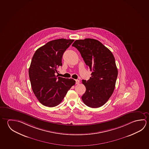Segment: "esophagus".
Segmentation results:
<instances>
[{
  "label": "esophagus",
  "instance_id": "34e87169",
  "mask_svg": "<svg viewBox=\"0 0 149 149\" xmlns=\"http://www.w3.org/2000/svg\"><path fill=\"white\" fill-rule=\"evenodd\" d=\"M76 81V84H79V80H78V79H76V80H75Z\"/></svg>",
  "mask_w": 149,
  "mask_h": 149
}]
</instances>
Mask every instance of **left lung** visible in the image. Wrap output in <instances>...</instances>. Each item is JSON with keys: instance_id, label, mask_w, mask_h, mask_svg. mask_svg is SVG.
<instances>
[{"instance_id": "8db88e82", "label": "left lung", "mask_w": 149, "mask_h": 149, "mask_svg": "<svg viewBox=\"0 0 149 149\" xmlns=\"http://www.w3.org/2000/svg\"><path fill=\"white\" fill-rule=\"evenodd\" d=\"M72 46L79 51L92 72L89 79L82 80L86 89L81 96L82 100L88 107H101L115 89L118 69L113 55L101 42L93 39L77 40Z\"/></svg>"}]
</instances>
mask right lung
Segmentation results:
<instances>
[{"label": "right lung", "mask_w": 149, "mask_h": 149, "mask_svg": "<svg viewBox=\"0 0 149 149\" xmlns=\"http://www.w3.org/2000/svg\"><path fill=\"white\" fill-rule=\"evenodd\" d=\"M74 40L59 39L47 42L34 53L29 69L32 91L44 106L53 107L60 104L71 87L73 79L55 75L62 65L63 53Z\"/></svg>", "instance_id": "obj_1"}]
</instances>
